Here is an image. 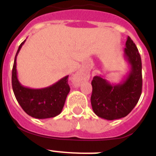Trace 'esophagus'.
I'll return each instance as SVG.
<instances>
[{
  "mask_svg": "<svg viewBox=\"0 0 156 156\" xmlns=\"http://www.w3.org/2000/svg\"><path fill=\"white\" fill-rule=\"evenodd\" d=\"M84 76L83 75V74L80 73H76L75 75L73 76V78H72V82H73V83L74 85L76 86V85L80 84L83 80H84Z\"/></svg>",
  "mask_w": 156,
  "mask_h": 156,
  "instance_id": "1",
  "label": "esophagus"
}]
</instances>
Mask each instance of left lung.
<instances>
[{"label":"left lung","instance_id":"8db88e82","mask_svg":"<svg viewBox=\"0 0 156 156\" xmlns=\"http://www.w3.org/2000/svg\"><path fill=\"white\" fill-rule=\"evenodd\" d=\"M124 57L130 66V71L122 82L118 84L110 83L100 76H95L91 82L92 108L102 119L113 120L126 116L138 102L141 94V58L129 37L126 40Z\"/></svg>","mask_w":156,"mask_h":156}]
</instances>
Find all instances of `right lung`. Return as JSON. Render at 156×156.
Returning <instances> with one entry per match:
<instances>
[{"label": "right lung", "instance_id": "right-lung-1", "mask_svg": "<svg viewBox=\"0 0 156 156\" xmlns=\"http://www.w3.org/2000/svg\"><path fill=\"white\" fill-rule=\"evenodd\" d=\"M25 41L19 45L12 69V89L16 100L26 113L36 119H48L56 116L61 113L70 90L68 84L69 76L45 88L32 89L23 87L17 77L16 58Z\"/></svg>", "mask_w": 156, "mask_h": 156}]
</instances>
